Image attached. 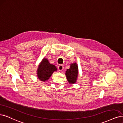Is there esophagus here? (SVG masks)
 Wrapping results in <instances>:
<instances>
[{
  "mask_svg": "<svg viewBox=\"0 0 123 123\" xmlns=\"http://www.w3.org/2000/svg\"><path fill=\"white\" fill-rule=\"evenodd\" d=\"M63 69V66L62 65H60L58 66V69L60 71H62Z\"/></svg>",
  "mask_w": 123,
  "mask_h": 123,
  "instance_id": "34e87169",
  "label": "esophagus"
}]
</instances>
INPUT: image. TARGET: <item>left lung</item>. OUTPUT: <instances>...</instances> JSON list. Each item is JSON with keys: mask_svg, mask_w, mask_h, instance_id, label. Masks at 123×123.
Here are the masks:
<instances>
[{"mask_svg": "<svg viewBox=\"0 0 123 123\" xmlns=\"http://www.w3.org/2000/svg\"><path fill=\"white\" fill-rule=\"evenodd\" d=\"M78 69L76 63H72L70 68L68 69L66 72L67 79L70 83H74L76 82L78 76Z\"/></svg>", "mask_w": 123, "mask_h": 123, "instance_id": "1", "label": "left lung"}]
</instances>
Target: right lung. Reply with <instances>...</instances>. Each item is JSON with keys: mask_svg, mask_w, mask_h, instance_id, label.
<instances>
[{"mask_svg": "<svg viewBox=\"0 0 123 123\" xmlns=\"http://www.w3.org/2000/svg\"><path fill=\"white\" fill-rule=\"evenodd\" d=\"M57 70L54 65L50 64L46 58H44L37 69L38 78L42 81L47 80L51 76L54 71Z\"/></svg>", "mask_w": 123, "mask_h": 123, "instance_id": "right-lung-1", "label": "right lung"}]
</instances>
